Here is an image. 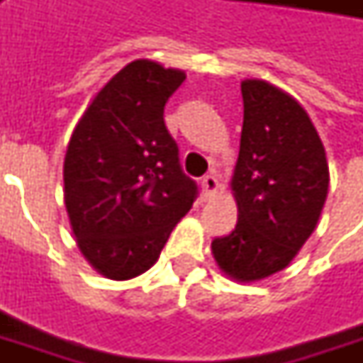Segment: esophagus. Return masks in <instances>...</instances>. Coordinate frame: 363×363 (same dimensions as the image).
Listing matches in <instances>:
<instances>
[{
	"mask_svg": "<svg viewBox=\"0 0 363 363\" xmlns=\"http://www.w3.org/2000/svg\"><path fill=\"white\" fill-rule=\"evenodd\" d=\"M218 190H220V182H218V179H216L213 174H206L204 179H202V196H204L206 200H212Z\"/></svg>",
	"mask_w": 363,
	"mask_h": 363,
	"instance_id": "obj_1",
	"label": "esophagus"
}]
</instances>
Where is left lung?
<instances>
[{
	"label": "left lung",
	"instance_id": "1",
	"mask_svg": "<svg viewBox=\"0 0 363 363\" xmlns=\"http://www.w3.org/2000/svg\"><path fill=\"white\" fill-rule=\"evenodd\" d=\"M243 130L231 190L237 225L212 241L218 267L237 281L280 272L309 239L328 192L325 147L309 114L288 93L245 79Z\"/></svg>",
	"mask_w": 363,
	"mask_h": 363
}]
</instances>
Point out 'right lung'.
Returning a JSON list of instances; mask_svg holds the SVG:
<instances>
[{
  "label": "right lung",
  "instance_id": "right-lung-1",
  "mask_svg": "<svg viewBox=\"0 0 363 363\" xmlns=\"http://www.w3.org/2000/svg\"><path fill=\"white\" fill-rule=\"evenodd\" d=\"M186 75L151 60L122 67L77 122L64 161V200L77 247L111 280L157 262L196 200L163 120Z\"/></svg>",
  "mask_w": 363,
  "mask_h": 363
}]
</instances>
